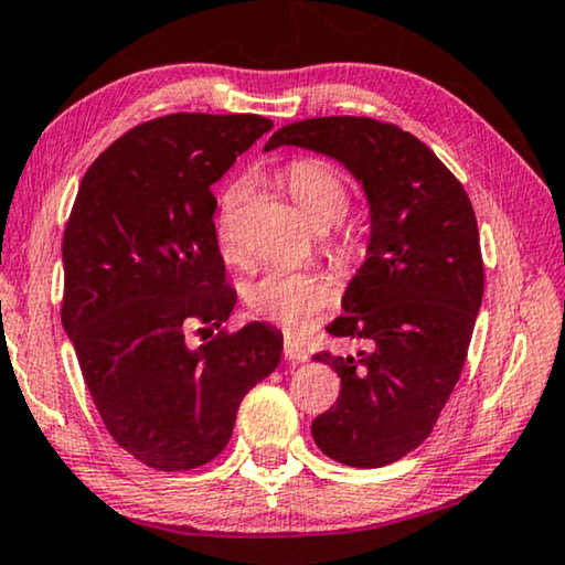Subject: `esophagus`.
Segmentation results:
<instances>
[{"label": "esophagus", "instance_id": "obj_1", "mask_svg": "<svg viewBox=\"0 0 565 565\" xmlns=\"http://www.w3.org/2000/svg\"><path fill=\"white\" fill-rule=\"evenodd\" d=\"M284 358H286V363L297 365V363H307V360H309V352H307L305 348H301L299 342L286 340V342H284Z\"/></svg>", "mask_w": 565, "mask_h": 565}]
</instances>
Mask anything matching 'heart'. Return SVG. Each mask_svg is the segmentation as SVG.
Instances as JSON below:
<instances>
[{
  "mask_svg": "<svg viewBox=\"0 0 565 565\" xmlns=\"http://www.w3.org/2000/svg\"><path fill=\"white\" fill-rule=\"evenodd\" d=\"M279 180L297 202L301 213L315 228L324 231L340 223L350 202V190L344 177L330 162L319 157H297L279 170ZM241 200V188L231 184L221 198V217H217V246L228 264H238L241 248L235 243L231 213ZM327 250L337 260H352L360 254V233L352 225H340L327 238ZM334 299L330 281L317 274L271 268V271L250 281L243 291L248 311L258 319L284 327L286 332L307 330L311 319L327 309Z\"/></svg>",
  "mask_w": 565,
  "mask_h": 565,
  "instance_id": "heart-1",
  "label": "heart"
}]
</instances>
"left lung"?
I'll return each mask as SVG.
<instances>
[{
	"label": "left lung",
	"mask_w": 565,
	"mask_h": 565,
	"mask_svg": "<svg viewBox=\"0 0 565 565\" xmlns=\"http://www.w3.org/2000/svg\"><path fill=\"white\" fill-rule=\"evenodd\" d=\"M284 145L334 157L370 202L367 258L344 291V315L327 327L367 350L315 355L337 370L342 388L311 420V436L340 465L385 467L431 434L465 367L484 294L475 207L449 167L388 121H294L266 151Z\"/></svg>",
	"instance_id": "1"
}]
</instances>
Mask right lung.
<instances>
[{
    "instance_id": "obj_1",
    "label": "right lung",
    "mask_w": 565,
    "mask_h": 565,
    "mask_svg": "<svg viewBox=\"0 0 565 565\" xmlns=\"http://www.w3.org/2000/svg\"><path fill=\"white\" fill-rule=\"evenodd\" d=\"M271 126L256 114L159 116L116 139L75 195L61 319L108 434L151 469L215 459L243 395L281 360L274 327H223L235 291L210 190ZM190 323L222 332L192 351Z\"/></svg>"
}]
</instances>
